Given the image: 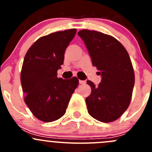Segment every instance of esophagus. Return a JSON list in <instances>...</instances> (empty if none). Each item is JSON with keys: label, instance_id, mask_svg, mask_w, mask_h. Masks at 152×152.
<instances>
[{"label": "esophagus", "instance_id": "34e87169", "mask_svg": "<svg viewBox=\"0 0 152 152\" xmlns=\"http://www.w3.org/2000/svg\"><path fill=\"white\" fill-rule=\"evenodd\" d=\"M85 81H83V80H79V84H81V85H83V84H85Z\"/></svg>", "mask_w": 152, "mask_h": 152}]
</instances>
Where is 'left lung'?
Returning a JSON list of instances; mask_svg holds the SVG:
<instances>
[{"mask_svg": "<svg viewBox=\"0 0 152 152\" xmlns=\"http://www.w3.org/2000/svg\"><path fill=\"white\" fill-rule=\"evenodd\" d=\"M78 35L85 42L98 74V86L91 81V94L86 98L88 113L99 121L117 120L128 108L134 85V73L128 52L118 40L96 31L84 29Z\"/></svg>", "mask_w": 152, "mask_h": 152, "instance_id": "8db88e82", "label": "left lung"}]
</instances>
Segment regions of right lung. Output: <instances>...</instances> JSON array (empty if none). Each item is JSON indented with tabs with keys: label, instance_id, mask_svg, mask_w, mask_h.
Masks as SVG:
<instances>
[{
	"label": "right lung",
	"instance_id": "1",
	"mask_svg": "<svg viewBox=\"0 0 152 152\" xmlns=\"http://www.w3.org/2000/svg\"><path fill=\"white\" fill-rule=\"evenodd\" d=\"M76 29L54 32L39 38L27 51L20 73L24 101L34 115L44 122L65 115L79 79L57 78L65 51Z\"/></svg>",
	"mask_w": 152,
	"mask_h": 152
}]
</instances>
